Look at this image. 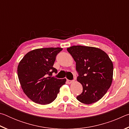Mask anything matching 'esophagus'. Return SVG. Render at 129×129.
<instances>
[{
  "label": "esophagus",
  "instance_id": "esophagus-1",
  "mask_svg": "<svg viewBox=\"0 0 129 129\" xmlns=\"http://www.w3.org/2000/svg\"><path fill=\"white\" fill-rule=\"evenodd\" d=\"M73 81V80H67V82L68 84H71L72 82Z\"/></svg>",
  "mask_w": 129,
  "mask_h": 129
}]
</instances>
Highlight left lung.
<instances>
[{"mask_svg": "<svg viewBox=\"0 0 129 129\" xmlns=\"http://www.w3.org/2000/svg\"><path fill=\"white\" fill-rule=\"evenodd\" d=\"M67 51L76 61L77 80L83 88L82 93L76 99L88 105L99 101L112 84V60L104 51L95 47L74 45Z\"/></svg>", "mask_w": 129, "mask_h": 129, "instance_id": "left-lung-1", "label": "left lung"}]
</instances>
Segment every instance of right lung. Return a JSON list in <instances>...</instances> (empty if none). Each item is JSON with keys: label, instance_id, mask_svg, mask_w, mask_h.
<instances>
[{"label": "right lung", "instance_id": "right-lung-1", "mask_svg": "<svg viewBox=\"0 0 129 129\" xmlns=\"http://www.w3.org/2000/svg\"><path fill=\"white\" fill-rule=\"evenodd\" d=\"M62 48H45L34 49L23 57L17 67V76L21 88L32 101L49 104L56 99L66 79L51 77L57 73L53 67L56 57Z\"/></svg>", "mask_w": 129, "mask_h": 129}]
</instances>
